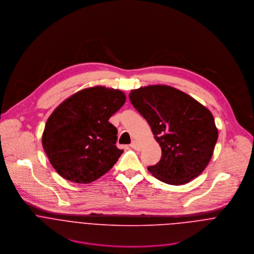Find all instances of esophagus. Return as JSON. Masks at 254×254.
Listing matches in <instances>:
<instances>
[{"instance_id":"obj_1","label":"esophagus","mask_w":254,"mask_h":254,"mask_svg":"<svg viewBox=\"0 0 254 254\" xmlns=\"http://www.w3.org/2000/svg\"><path fill=\"white\" fill-rule=\"evenodd\" d=\"M130 147L132 148V149H134V150H140V145L138 144V142L137 141H133L131 144H130Z\"/></svg>"}]
</instances>
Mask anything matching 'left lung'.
<instances>
[{
  "mask_svg": "<svg viewBox=\"0 0 254 254\" xmlns=\"http://www.w3.org/2000/svg\"><path fill=\"white\" fill-rule=\"evenodd\" d=\"M130 101L147 120L162 149L152 175L169 185H184L208 165L218 132L210 111L187 93L168 85L132 90Z\"/></svg>",
  "mask_w": 254,
  "mask_h": 254,
  "instance_id": "8db88e82",
  "label": "left lung"
}]
</instances>
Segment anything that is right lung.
<instances>
[{"instance_id":"obj_1","label":"right lung","mask_w":254,"mask_h":254,"mask_svg":"<svg viewBox=\"0 0 254 254\" xmlns=\"http://www.w3.org/2000/svg\"><path fill=\"white\" fill-rule=\"evenodd\" d=\"M118 89H82L60 104L49 117L43 147L64 179L88 184L107 173L123 150L116 147L117 129L108 121L125 103Z\"/></svg>"}]
</instances>
